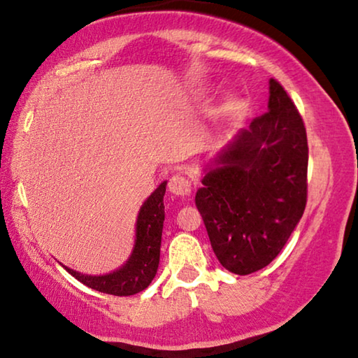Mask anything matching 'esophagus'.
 Here are the masks:
<instances>
[{
  "label": "esophagus",
  "instance_id": "obj_1",
  "mask_svg": "<svg viewBox=\"0 0 358 358\" xmlns=\"http://www.w3.org/2000/svg\"><path fill=\"white\" fill-rule=\"evenodd\" d=\"M169 191L172 192L173 196H178V197H186L191 194L192 191V186H191V181L183 177V175H172L169 180Z\"/></svg>",
  "mask_w": 358,
  "mask_h": 358
}]
</instances>
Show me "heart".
<instances>
[{
	"label": "heart",
	"mask_w": 358,
	"mask_h": 358,
	"mask_svg": "<svg viewBox=\"0 0 358 358\" xmlns=\"http://www.w3.org/2000/svg\"><path fill=\"white\" fill-rule=\"evenodd\" d=\"M239 108H241L239 101L234 100V99H231L228 103H226L223 108H221V113H236L237 110H239Z\"/></svg>",
	"instance_id": "1"
}]
</instances>
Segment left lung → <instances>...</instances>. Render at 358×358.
Instances as JSON below:
<instances>
[{
    "label": "left lung",
    "mask_w": 358,
    "mask_h": 358,
    "mask_svg": "<svg viewBox=\"0 0 358 358\" xmlns=\"http://www.w3.org/2000/svg\"><path fill=\"white\" fill-rule=\"evenodd\" d=\"M308 135L290 95L269 81L268 113L221 150L196 207L223 268L247 275L285 245L308 202Z\"/></svg>",
    "instance_id": "8db88e82"
}]
</instances>
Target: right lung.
<instances>
[{
	"label": "right lung",
	"instance_id": "right-lung-1",
	"mask_svg": "<svg viewBox=\"0 0 358 358\" xmlns=\"http://www.w3.org/2000/svg\"><path fill=\"white\" fill-rule=\"evenodd\" d=\"M167 181L159 185V188L148 197V201L140 208L137 218V239L134 252L121 269L106 275L79 274L70 268H64L84 285L101 293L115 296H130L143 292L155 279L159 255H161V239L164 226V194Z\"/></svg>",
	"mask_w": 358,
	"mask_h": 358
}]
</instances>
